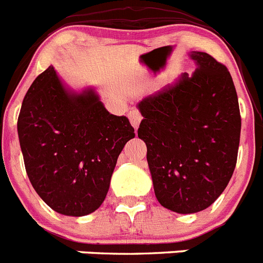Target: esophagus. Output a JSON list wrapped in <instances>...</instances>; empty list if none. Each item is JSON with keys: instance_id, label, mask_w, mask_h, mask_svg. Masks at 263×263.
I'll list each match as a JSON object with an SVG mask.
<instances>
[{"instance_id": "34e87169", "label": "esophagus", "mask_w": 263, "mask_h": 263, "mask_svg": "<svg viewBox=\"0 0 263 263\" xmlns=\"http://www.w3.org/2000/svg\"><path fill=\"white\" fill-rule=\"evenodd\" d=\"M129 122H131V124L134 126V128H137L139 127V124H140L141 119H143V117H141V114L137 110H131L129 111Z\"/></svg>"}]
</instances>
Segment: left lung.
Masks as SVG:
<instances>
[{
	"label": "left lung",
	"mask_w": 263,
	"mask_h": 263,
	"mask_svg": "<svg viewBox=\"0 0 263 263\" xmlns=\"http://www.w3.org/2000/svg\"><path fill=\"white\" fill-rule=\"evenodd\" d=\"M196 69L137 103V136L146 145L153 189L177 214L205 210L226 190L237 161L241 117L226 65L205 52L189 53Z\"/></svg>",
	"instance_id": "8db88e82"
}]
</instances>
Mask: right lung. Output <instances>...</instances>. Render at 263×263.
I'll list each match as a JSON object with an SVG mask.
<instances>
[{
    "mask_svg": "<svg viewBox=\"0 0 263 263\" xmlns=\"http://www.w3.org/2000/svg\"><path fill=\"white\" fill-rule=\"evenodd\" d=\"M18 137L37 195L53 211L79 217L101 207L135 129L106 110L93 87L74 90L51 65L23 98Z\"/></svg>",
    "mask_w": 263,
    "mask_h": 263,
    "instance_id": "obj_1",
    "label": "right lung"
}]
</instances>
